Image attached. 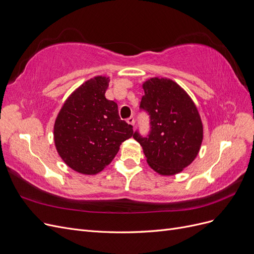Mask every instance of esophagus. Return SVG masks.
I'll list each match as a JSON object with an SVG mask.
<instances>
[{"instance_id": "1", "label": "esophagus", "mask_w": 254, "mask_h": 254, "mask_svg": "<svg viewBox=\"0 0 254 254\" xmlns=\"http://www.w3.org/2000/svg\"><path fill=\"white\" fill-rule=\"evenodd\" d=\"M127 123H128V124L129 125H134V118L133 117H130V118H128L127 119Z\"/></svg>"}]
</instances>
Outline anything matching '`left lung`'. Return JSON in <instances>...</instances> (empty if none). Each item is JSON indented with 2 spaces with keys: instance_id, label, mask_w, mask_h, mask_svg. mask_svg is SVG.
Wrapping results in <instances>:
<instances>
[{
  "instance_id": "1",
  "label": "left lung",
  "mask_w": 254,
  "mask_h": 254,
  "mask_svg": "<svg viewBox=\"0 0 254 254\" xmlns=\"http://www.w3.org/2000/svg\"><path fill=\"white\" fill-rule=\"evenodd\" d=\"M140 108L148 113L150 131L133 139L142 146L148 165L163 176L182 172L197 157L203 126L190 95L172 79L153 77L143 83Z\"/></svg>"
}]
</instances>
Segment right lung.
I'll list each match as a JSON object with an SVG mask.
<instances>
[{
    "mask_svg": "<svg viewBox=\"0 0 254 254\" xmlns=\"http://www.w3.org/2000/svg\"><path fill=\"white\" fill-rule=\"evenodd\" d=\"M109 77L96 76L66 98L54 125L58 155L75 172L95 175L111 163L121 144L133 135L118 104L105 97Z\"/></svg>",
    "mask_w": 254,
    "mask_h": 254,
    "instance_id": "1",
    "label": "right lung"
}]
</instances>
